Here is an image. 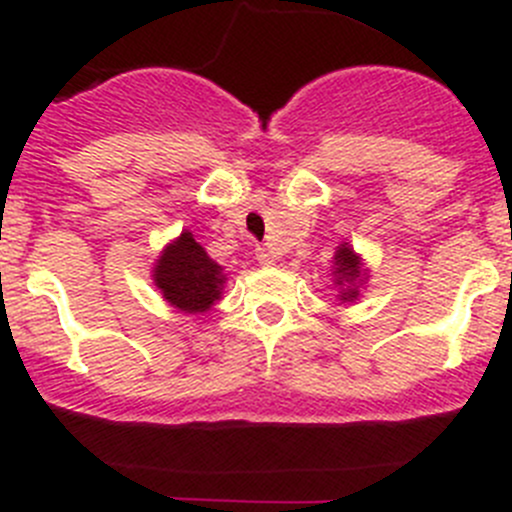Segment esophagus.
Masks as SVG:
<instances>
[{
    "mask_svg": "<svg viewBox=\"0 0 512 512\" xmlns=\"http://www.w3.org/2000/svg\"><path fill=\"white\" fill-rule=\"evenodd\" d=\"M255 257H257V260H260V265H267V267L275 265V255H272L270 247H257Z\"/></svg>",
    "mask_w": 512,
    "mask_h": 512,
    "instance_id": "obj_1",
    "label": "esophagus"
}]
</instances>
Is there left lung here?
Segmentation results:
<instances>
[{
	"label": "left lung",
	"mask_w": 512,
	"mask_h": 512,
	"mask_svg": "<svg viewBox=\"0 0 512 512\" xmlns=\"http://www.w3.org/2000/svg\"><path fill=\"white\" fill-rule=\"evenodd\" d=\"M334 260H337V267H334V275H337V285H342V282H347V285H352L356 277L361 275L359 270V257L354 255L352 250H349L347 245H342L337 250V255H334ZM339 297L344 299V302H352L356 297V289H344Z\"/></svg>",
	"instance_id": "obj_1"
}]
</instances>
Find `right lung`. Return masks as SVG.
<instances>
[{
  "label": "right lung",
  "instance_id": "right-lung-1",
  "mask_svg": "<svg viewBox=\"0 0 512 512\" xmlns=\"http://www.w3.org/2000/svg\"><path fill=\"white\" fill-rule=\"evenodd\" d=\"M153 277L163 297L188 314L213 307L215 299H220V287L225 280L220 275V265L210 260L208 252L193 240L190 232H183L173 245L165 247Z\"/></svg>",
  "mask_w": 512,
  "mask_h": 512
}]
</instances>
